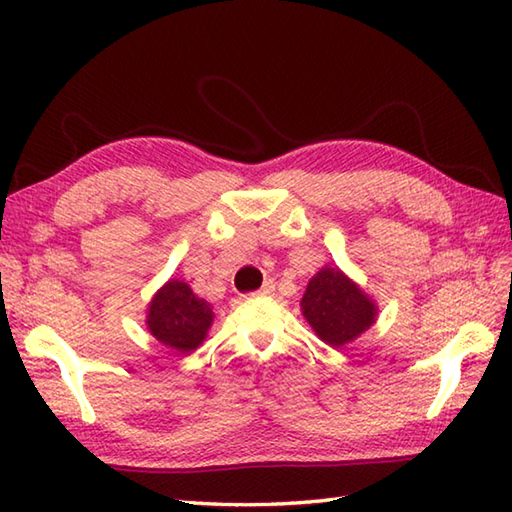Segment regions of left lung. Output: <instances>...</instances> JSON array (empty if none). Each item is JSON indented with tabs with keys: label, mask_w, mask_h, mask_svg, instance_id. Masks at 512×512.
Returning a JSON list of instances; mask_svg holds the SVG:
<instances>
[{
	"label": "left lung",
	"mask_w": 512,
	"mask_h": 512,
	"mask_svg": "<svg viewBox=\"0 0 512 512\" xmlns=\"http://www.w3.org/2000/svg\"><path fill=\"white\" fill-rule=\"evenodd\" d=\"M213 323V308L195 297L187 281L169 279L147 310V328L160 343L191 352L200 347Z\"/></svg>",
	"instance_id": "left-lung-1"
}]
</instances>
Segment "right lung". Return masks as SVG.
Masks as SVG:
<instances>
[{"mask_svg":"<svg viewBox=\"0 0 512 512\" xmlns=\"http://www.w3.org/2000/svg\"><path fill=\"white\" fill-rule=\"evenodd\" d=\"M303 317L328 345H345L376 321V303L336 266H325L310 279L301 299Z\"/></svg>","mask_w":512,"mask_h":512,"instance_id":"obj_1","label":"right lung"}]
</instances>
